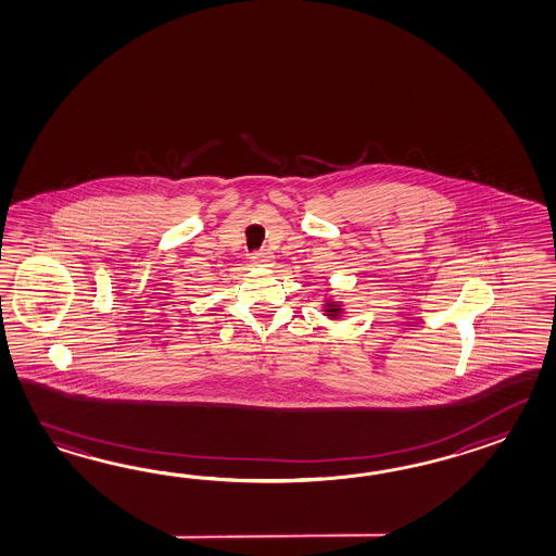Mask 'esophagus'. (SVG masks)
Instances as JSON below:
<instances>
[{
	"label": "esophagus",
	"mask_w": 556,
	"mask_h": 556,
	"mask_svg": "<svg viewBox=\"0 0 556 556\" xmlns=\"http://www.w3.org/2000/svg\"><path fill=\"white\" fill-rule=\"evenodd\" d=\"M271 262H274V256H271L270 252H256V254H252V264L254 266H271Z\"/></svg>",
	"instance_id": "1"
}]
</instances>
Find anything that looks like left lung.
Returning <instances> with one entry per match:
<instances>
[{"instance_id":"left-lung-1","label":"left lung","mask_w":556,"mask_h":556,"mask_svg":"<svg viewBox=\"0 0 556 556\" xmlns=\"http://www.w3.org/2000/svg\"><path fill=\"white\" fill-rule=\"evenodd\" d=\"M323 312L326 318H330V320H340V318L346 314V308H344V304H342L340 300H336V296L326 292L323 300Z\"/></svg>"}]
</instances>
